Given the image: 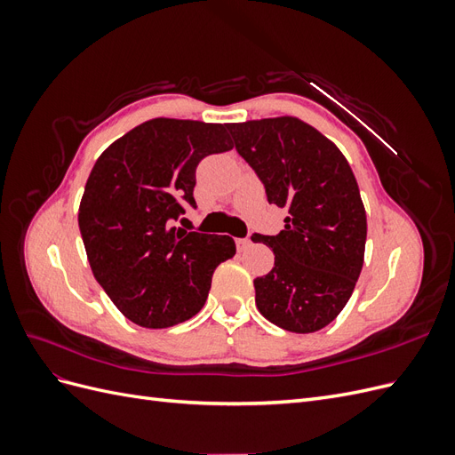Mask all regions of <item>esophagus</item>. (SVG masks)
I'll use <instances>...</instances> for the list:
<instances>
[{"label":"esophagus","mask_w":455,"mask_h":455,"mask_svg":"<svg viewBox=\"0 0 455 455\" xmlns=\"http://www.w3.org/2000/svg\"><path fill=\"white\" fill-rule=\"evenodd\" d=\"M235 243H237V251H239V252L246 251V249H249V246H251V239H249V237H243V239H237Z\"/></svg>","instance_id":"34e87169"}]
</instances>
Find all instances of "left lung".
<instances>
[{
	"instance_id": "8db88e82",
	"label": "left lung",
	"mask_w": 455,
	"mask_h": 455,
	"mask_svg": "<svg viewBox=\"0 0 455 455\" xmlns=\"http://www.w3.org/2000/svg\"><path fill=\"white\" fill-rule=\"evenodd\" d=\"M226 127L267 201L288 209L279 235H252L275 254L273 269L254 279L256 307L288 332H316L346 307L363 269L366 212L359 184L336 144L296 117Z\"/></svg>"
}]
</instances>
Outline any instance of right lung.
<instances>
[{"label":"right lung","mask_w":455,"mask_h":455,"mask_svg":"<svg viewBox=\"0 0 455 455\" xmlns=\"http://www.w3.org/2000/svg\"><path fill=\"white\" fill-rule=\"evenodd\" d=\"M231 148L220 123L157 117L96 159L79 231L94 279L134 324L169 328L191 319L204 306L216 266L235 254L228 235L174 226L186 206L197 209L201 159Z\"/></svg>","instance_id":"right-lung-1"}]
</instances>
